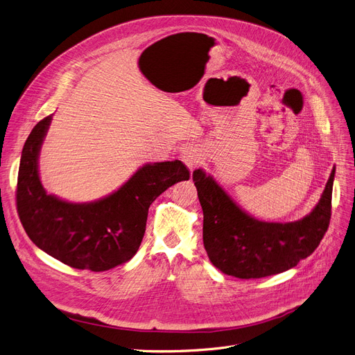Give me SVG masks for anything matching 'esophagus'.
Wrapping results in <instances>:
<instances>
[{
  "instance_id": "34e87169",
  "label": "esophagus",
  "mask_w": 355,
  "mask_h": 355,
  "mask_svg": "<svg viewBox=\"0 0 355 355\" xmlns=\"http://www.w3.org/2000/svg\"><path fill=\"white\" fill-rule=\"evenodd\" d=\"M180 159L187 166V169L193 171L196 166L200 163V160H202V153H200V150L198 148H193V146H191V148H186L182 152Z\"/></svg>"
}]
</instances>
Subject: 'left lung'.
<instances>
[{
  "instance_id": "8db88e82",
  "label": "left lung",
  "mask_w": 355,
  "mask_h": 355,
  "mask_svg": "<svg viewBox=\"0 0 355 355\" xmlns=\"http://www.w3.org/2000/svg\"><path fill=\"white\" fill-rule=\"evenodd\" d=\"M332 168L321 199L306 216L294 222H265L246 214L216 180L202 169L193 182L203 211V245L223 274L241 279L275 275L298 265L315 251L331 218Z\"/></svg>"
}]
</instances>
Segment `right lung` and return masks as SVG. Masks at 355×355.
I'll use <instances>...</instances> for the list:
<instances>
[{"label": "right lung", "instance_id": "obj_1", "mask_svg": "<svg viewBox=\"0 0 355 355\" xmlns=\"http://www.w3.org/2000/svg\"><path fill=\"white\" fill-rule=\"evenodd\" d=\"M51 116L38 121L21 153L17 211L28 238L46 254L76 269L101 272L132 259L141 243L149 207L172 184L187 180L180 160L148 163L109 196L71 203L49 195L38 156Z\"/></svg>", "mask_w": 355, "mask_h": 355}]
</instances>
